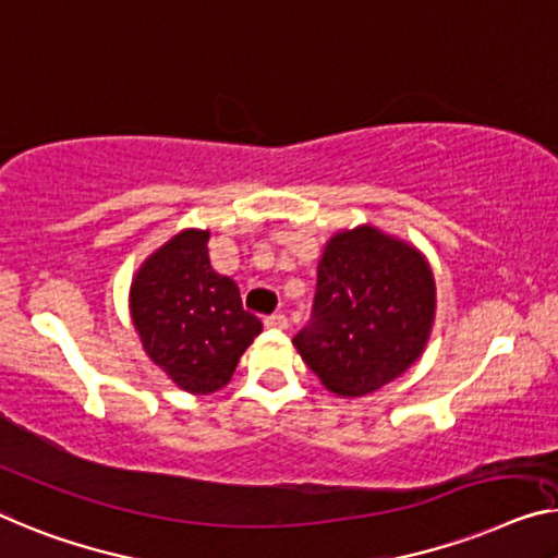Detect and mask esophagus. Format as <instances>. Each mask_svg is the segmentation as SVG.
Segmentation results:
<instances>
[{
  "mask_svg": "<svg viewBox=\"0 0 558 558\" xmlns=\"http://www.w3.org/2000/svg\"><path fill=\"white\" fill-rule=\"evenodd\" d=\"M265 326L268 328H276V330H286L288 328V318L282 313H272L265 318Z\"/></svg>",
  "mask_w": 558,
  "mask_h": 558,
  "instance_id": "obj_1",
  "label": "esophagus"
}]
</instances>
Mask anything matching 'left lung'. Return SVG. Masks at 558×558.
<instances>
[{
    "mask_svg": "<svg viewBox=\"0 0 558 558\" xmlns=\"http://www.w3.org/2000/svg\"><path fill=\"white\" fill-rule=\"evenodd\" d=\"M436 318V280L413 245L371 226L336 232L318 263L311 323L293 338L338 396L384 388L421 359Z\"/></svg>",
    "mask_w": 558,
    "mask_h": 558,
    "instance_id": "left-lung-1",
    "label": "left lung"
}]
</instances>
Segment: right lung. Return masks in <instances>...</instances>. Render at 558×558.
<instances>
[{"instance_id": "right-lung-1", "label": "right lung", "mask_w": 558, "mask_h": 558, "mask_svg": "<svg viewBox=\"0 0 558 558\" xmlns=\"http://www.w3.org/2000/svg\"><path fill=\"white\" fill-rule=\"evenodd\" d=\"M210 230H182L147 257L130 288V313L149 361L187 393L228 386L263 323L240 290L213 270Z\"/></svg>"}]
</instances>
